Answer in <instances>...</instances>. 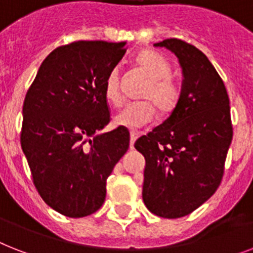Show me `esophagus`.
<instances>
[{"label":"esophagus","instance_id":"esophagus-1","mask_svg":"<svg viewBox=\"0 0 253 253\" xmlns=\"http://www.w3.org/2000/svg\"><path fill=\"white\" fill-rule=\"evenodd\" d=\"M139 135H140V133L136 132V131H131L130 132V147L131 148L133 147V143L136 141V139L139 137Z\"/></svg>","mask_w":253,"mask_h":253}]
</instances>
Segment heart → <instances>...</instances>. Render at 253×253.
<instances>
[{
    "label": "heart",
    "mask_w": 253,
    "mask_h": 253,
    "mask_svg": "<svg viewBox=\"0 0 253 253\" xmlns=\"http://www.w3.org/2000/svg\"><path fill=\"white\" fill-rule=\"evenodd\" d=\"M137 67L148 78L140 92L143 101L130 102L114 117V122L128 128H140L155 118V106L161 114H169L180 98V87L171 77L173 67L165 55L155 50H144L135 58ZM105 97L113 105L122 102L120 67L110 70L105 79Z\"/></svg>",
    "instance_id": "1"
}]
</instances>
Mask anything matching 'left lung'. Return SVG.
Returning <instances> with one entry per match:
<instances>
[{
	"mask_svg": "<svg viewBox=\"0 0 253 253\" xmlns=\"http://www.w3.org/2000/svg\"><path fill=\"white\" fill-rule=\"evenodd\" d=\"M179 59L183 84L165 122L135 141L144 156L143 200L153 214L179 218L204 204L218 188L233 140L225 84L207 55L179 39L155 44Z\"/></svg>",
	"mask_w": 253,
	"mask_h": 253,
	"instance_id": "8db88e82",
	"label": "left lung"
}]
</instances>
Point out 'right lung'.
I'll return each instance as SVG.
<instances>
[{"instance_id": "right-lung-1", "label": "right lung", "mask_w": 253, "mask_h": 253, "mask_svg": "<svg viewBox=\"0 0 253 253\" xmlns=\"http://www.w3.org/2000/svg\"><path fill=\"white\" fill-rule=\"evenodd\" d=\"M126 42L75 41L41 63L23 102L20 145L36 190L46 204L73 218L101 208L106 179L130 145L110 122L105 79L126 53Z\"/></svg>"}]
</instances>
